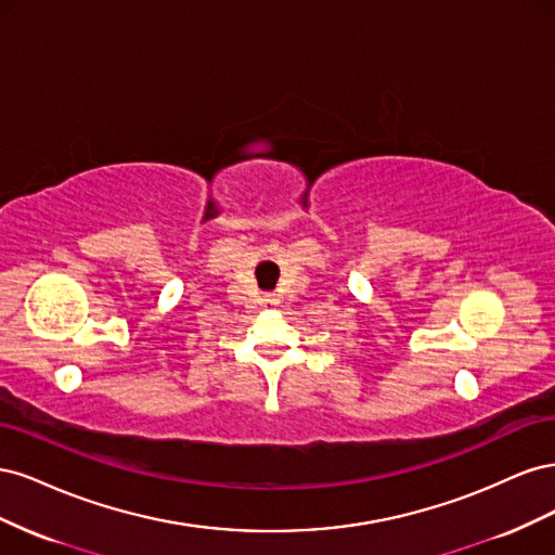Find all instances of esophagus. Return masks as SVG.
I'll return each mask as SVG.
<instances>
[{
	"label": "esophagus",
	"instance_id": "34e87169",
	"mask_svg": "<svg viewBox=\"0 0 555 555\" xmlns=\"http://www.w3.org/2000/svg\"><path fill=\"white\" fill-rule=\"evenodd\" d=\"M271 304H273V300H271Z\"/></svg>",
	"mask_w": 555,
	"mask_h": 555
}]
</instances>
